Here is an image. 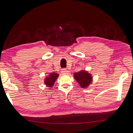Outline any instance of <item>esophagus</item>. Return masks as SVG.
<instances>
[{"label":"esophagus","instance_id":"1","mask_svg":"<svg viewBox=\"0 0 133 133\" xmlns=\"http://www.w3.org/2000/svg\"><path fill=\"white\" fill-rule=\"evenodd\" d=\"M69 71H68V70H67L66 69H63L62 70V74H69Z\"/></svg>","mask_w":133,"mask_h":133}]
</instances>
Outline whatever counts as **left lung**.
<instances>
[{"label": "left lung", "instance_id": "obj_1", "mask_svg": "<svg viewBox=\"0 0 133 133\" xmlns=\"http://www.w3.org/2000/svg\"><path fill=\"white\" fill-rule=\"evenodd\" d=\"M74 78L81 87H87L91 83V75L86 71H80L74 73Z\"/></svg>", "mask_w": 133, "mask_h": 133}]
</instances>
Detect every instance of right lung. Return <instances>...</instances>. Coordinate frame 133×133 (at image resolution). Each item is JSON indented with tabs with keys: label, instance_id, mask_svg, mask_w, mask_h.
Wrapping results in <instances>:
<instances>
[{
	"label": "right lung",
	"instance_id": "obj_1",
	"mask_svg": "<svg viewBox=\"0 0 133 133\" xmlns=\"http://www.w3.org/2000/svg\"><path fill=\"white\" fill-rule=\"evenodd\" d=\"M59 76V74L55 73H50L48 77H46L45 81V83L46 85L47 86L49 87H52L53 85H54L55 81L57 79V77Z\"/></svg>",
	"mask_w": 133,
	"mask_h": 133
}]
</instances>
